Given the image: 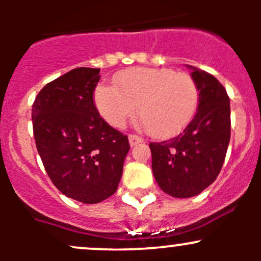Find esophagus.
Instances as JSON below:
<instances>
[{
    "label": "esophagus",
    "instance_id": "esophagus-1",
    "mask_svg": "<svg viewBox=\"0 0 261 261\" xmlns=\"http://www.w3.org/2000/svg\"><path fill=\"white\" fill-rule=\"evenodd\" d=\"M143 141H144V139H141L140 136L133 135V134H131V135H128V143H130V146H135V145H138V144L143 143Z\"/></svg>",
    "mask_w": 261,
    "mask_h": 261
}]
</instances>
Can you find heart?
<instances>
[{
  "label": "heart",
  "mask_w": 261,
  "mask_h": 261,
  "mask_svg": "<svg viewBox=\"0 0 261 261\" xmlns=\"http://www.w3.org/2000/svg\"><path fill=\"white\" fill-rule=\"evenodd\" d=\"M198 99L193 78L168 68H128L115 75L114 86L102 83L94 92L97 110L110 125L123 127L136 109L138 125L155 138L184 130L196 115Z\"/></svg>",
  "instance_id": "b5f03b06"
}]
</instances>
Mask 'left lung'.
Instances as JSON below:
<instances>
[{
    "mask_svg": "<svg viewBox=\"0 0 261 261\" xmlns=\"http://www.w3.org/2000/svg\"><path fill=\"white\" fill-rule=\"evenodd\" d=\"M187 67L199 92L196 115L178 136L149 145L155 180L175 198L197 196L216 180L231 135L230 98L225 87L210 73Z\"/></svg>",
    "mask_w": 261,
    "mask_h": 261,
    "instance_id": "obj_1",
    "label": "left lung"
}]
</instances>
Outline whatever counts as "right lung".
<instances>
[{"label": "right lung", "mask_w": 261, "mask_h": 261, "mask_svg": "<svg viewBox=\"0 0 261 261\" xmlns=\"http://www.w3.org/2000/svg\"><path fill=\"white\" fill-rule=\"evenodd\" d=\"M97 68H75L46 84L31 110L34 138L46 173L64 196L105 201L117 189L130 145L97 111Z\"/></svg>", "instance_id": "add662e5"}]
</instances>
